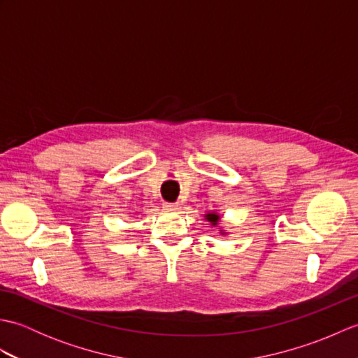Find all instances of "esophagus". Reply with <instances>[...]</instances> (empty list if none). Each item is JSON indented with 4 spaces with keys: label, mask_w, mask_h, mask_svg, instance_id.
Returning <instances> with one entry per match:
<instances>
[{
    "label": "esophagus",
    "mask_w": 358,
    "mask_h": 358,
    "mask_svg": "<svg viewBox=\"0 0 358 358\" xmlns=\"http://www.w3.org/2000/svg\"><path fill=\"white\" fill-rule=\"evenodd\" d=\"M163 208H164L166 210H178L181 206H180L178 203H164Z\"/></svg>",
    "instance_id": "34e87169"
}]
</instances>
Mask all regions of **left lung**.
I'll return each instance as SVG.
<instances>
[{
    "label": "left lung",
    "mask_w": 358,
    "mask_h": 358,
    "mask_svg": "<svg viewBox=\"0 0 358 358\" xmlns=\"http://www.w3.org/2000/svg\"><path fill=\"white\" fill-rule=\"evenodd\" d=\"M204 220L209 222L212 227H218L220 229V220H222V217H220L217 212H206V214H204ZM220 234L226 235V232L223 229H220Z\"/></svg>",
    "instance_id": "8db88e82"
}]
</instances>
